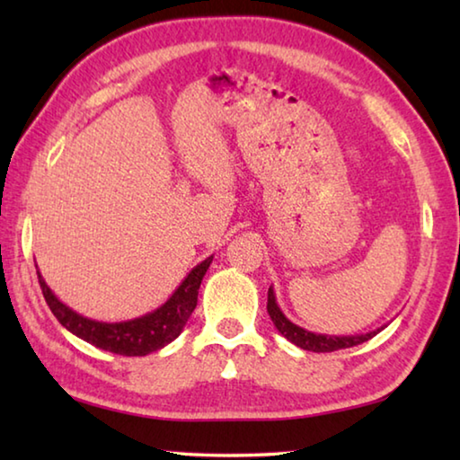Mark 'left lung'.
<instances>
[{
    "mask_svg": "<svg viewBox=\"0 0 460 460\" xmlns=\"http://www.w3.org/2000/svg\"><path fill=\"white\" fill-rule=\"evenodd\" d=\"M268 314L274 323L276 329L282 332V337H286L290 342H294L296 347L305 349V351H313V353H331V351H339V349H349L355 345H361V342L369 341L376 337L379 331H384V326L377 331L365 332V334H349V337H332V334H316L310 332L302 326L294 324L292 321H288L286 314L279 310L278 302H276V294L274 288L270 286L268 290Z\"/></svg>",
    "mask_w": 460,
    "mask_h": 460,
    "instance_id": "left-lung-1",
    "label": "left lung"
}]
</instances>
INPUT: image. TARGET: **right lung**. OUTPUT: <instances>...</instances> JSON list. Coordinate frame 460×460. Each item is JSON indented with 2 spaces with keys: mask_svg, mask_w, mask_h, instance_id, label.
I'll return each instance as SVG.
<instances>
[{
  "mask_svg": "<svg viewBox=\"0 0 460 460\" xmlns=\"http://www.w3.org/2000/svg\"><path fill=\"white\" fill-rule=\"evenodd\" d=\"M211 261L213 255L200 261L197 268H192L190 274L182 279V284L176 288L174 294L160 308L123 323H101L75 313L73 308L62 305L52 294L40 271H38V282H40L46 305L50 306L52 314L58 318V323L66 331L91 342V345L103 349V351L126 357H142L166 347L168 342H172L182 332L192 310L197 308L199 288Z\"/></svg>",
  "mask_w": 460,
  "mask_h": 460,
  "instance_id": "1",
  "label": "right lung"
}]
</instances>
